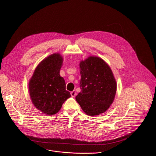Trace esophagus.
<instances>
[{"label":"esophagus","instance_id":"esophagus-1","mask_svg":"<svg viewBox=\"0 0 156 156\" xmlns=\"http://www.w3.org/2000/svg\"><path fill=\"white\" fill-rule=\"evenodd\" d=\"M71 97H75L76 95V91L75 90H73L71 92Z\"/></svg>","mask_w":156,"mask_h":156}]
</instances>
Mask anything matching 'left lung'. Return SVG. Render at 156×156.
<instances>
[{
  "label": "left lung",
  "mask_w": 156,
  "mask_h": 156,
  "mask_svg": "<svg viewBox=\"0 0 156 156\" xmlns=\"http://www.w3.org/2000/svg\"><path fill=\"white\" fill-rule=\"evenodd\" d=\"M81 92L76 101L89 116L105 112L115 97L117 84L109 66L99 57L90 56L80 63Z\"/></svg>",
  "instance_id": "8db88e82"
}]
</instances>
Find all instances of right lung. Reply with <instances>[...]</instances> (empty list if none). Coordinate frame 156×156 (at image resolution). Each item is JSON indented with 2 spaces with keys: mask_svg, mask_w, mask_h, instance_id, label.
Wrapping results in <instances>:
<instances>
[{
  "mask_svg": "<svg viewBox=\"0 0 156 156\" xmlns=\"http://www.w3.org/2000/svg\"><path fill=\"white\" fill-rule=\"evenodd\" d=\"M63 58L59 53L50 55L37 66L29 81L31 100L35 107L47 115L58 112L71 97L60 76Z\"/></svg>",
  "mask_w": 156,
  "mask_h": 156,
  "instance_id": "right-lung-1",
  "label": "right lung"
}]
</instances>
